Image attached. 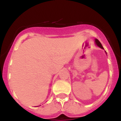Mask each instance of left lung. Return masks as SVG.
<instances>
[{
	"instance_id": "1",
	"label": "left lung",
	"mask_w": 121,
	"mask_h": 121,
	"mask_svg": "<svg viewBox=\"0 0 121 121\" xmlns=\"http://www.w3.org/2000/svg\"><path fill=\"white\" fill-rule=\"evenodd\" d=\"M95 42H96V43L98 45V46H99V47L101 48H102V49H104V48H103V47H102V44L100 43V42L99 41V40H98V39H95Z\"/></svg>"
}]
</instances>
